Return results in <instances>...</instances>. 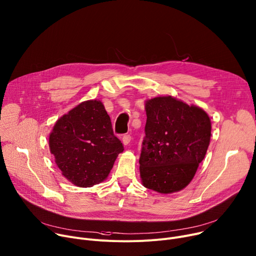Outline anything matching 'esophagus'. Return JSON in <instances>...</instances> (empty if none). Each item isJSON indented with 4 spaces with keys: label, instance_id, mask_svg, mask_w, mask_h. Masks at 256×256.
<instances>
[{
    "label": "esophagus",
    "instance_id": "1",
    "mask_svg": "<svg viewBox=\"0 0 256 256\" xmlns=\"http://www.w3.org/2000/svg\"><path fill=\"white\" fill-rule=\"evenodd\" d=\"M130 138H132V136L130 134H124V136H122L124 145H128L130 142Z\"/></svg>",
    "mask_w": 256,
    "mask_h": 256
}]
</instances>
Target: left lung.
I'll return each instance as SVG.
<instances>
[{"label": "left lung", "mask_w": 256, "mask_h": 256, "mask_svg": "<svg viewBox=\"0 0 256 256\" xmlns=\"http://www.w3.org/2000/svg\"><path fill=\"white\" fill-rule=\"evenodd\" d=\"M147 122L140 156L146 188L168 194L187 187L210 142L207 113L170 96L146 101Z\"/></svg>", "instance_id": "left-lung-1"}]
</instances>
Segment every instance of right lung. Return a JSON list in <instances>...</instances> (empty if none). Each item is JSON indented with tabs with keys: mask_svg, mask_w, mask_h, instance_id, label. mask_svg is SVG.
Masks as SVG:
<instances>
[{
	"mask_svg": "<svg viewBox=\"0 0 256 256\" xmlns=\"http://www.w3.org/2000/svg\"><path fill=\"white\" fill-rule=\"evenodd\" d=\"M49 146L62 174L82 188L103 182L124 151L104 105L97 100L82 102L60 118Z\"/></svg>",
	"mask_w": 256,
	"mask_h": 256,
	"instance_id": "right-lung-1",
	"label": "right lung"
}]
</instances>
